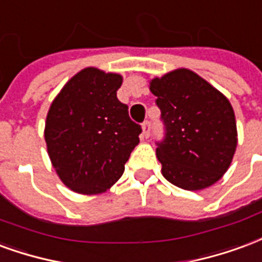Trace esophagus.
Listing matches in <instances>:
<instances>
[{
  "label": "esophagus",
  "instance_id": "esophagus-1",
  "mask_svg": "<svg viewBox=\"0 0 262 262\" xmlns=\"http://www.w3.org/2000/svg\"><path fill=\"white\" fill-rule=\"evenodd\" d=\"M150 127H152V124H150L149 120H145L144 123H142V129H144L145 137H149L150 135Z\"/></svg>",
  "mask_w": 262,
  "mask_h": 262
}]
</instances>
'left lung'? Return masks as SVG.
Wrapping results in <instances>:
<instances>
[{"mask_svg": "<svg viewBox=\"0 0 262 262\" xmlns=\"http://www.w3.org/2000/svg\"><path fill=\"white\" fill-rule=\"evenodd\" d=\"M165 135L156 141L162 174L195 191L228 170L237 145L234 112L226 97L190 70H176L150 82Z\"/></svg>", "mask_w": 262, "mask_h": 262, "instance_id": "left-lung-1", "label": "left lung"}]
</instances>
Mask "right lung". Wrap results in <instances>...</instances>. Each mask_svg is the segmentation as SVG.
<instances>
[{
    "instance_id": "add662e5",
    "label": "right lung",
    "mask_w": 262,
    "mask_h": 262,
    "mask_svg": "<svg viewBox=\"0 0 262 262\" xmlns=\"http://www.w3.org/2000/svg\"><path fill=\"white\" fill-rule=\"evenodd\" d=\"M123 78L96 68L78 72L51 103L45 138L51 163L71 190L97 194L123 176L141 125L117 99Z\"/></svg>"
}]
</instances>
